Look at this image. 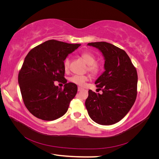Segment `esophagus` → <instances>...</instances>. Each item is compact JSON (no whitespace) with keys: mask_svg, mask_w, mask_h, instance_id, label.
<instances>
[{"mask_svg":"<svg viewBox=\"0 0 159 159\" xmlns=\"http://www.w3.org/2000/svg\"><path fill=\"white\" fill-rule=\"evenodd\" d=\"M82 89H83V88H80V87H79L78 89V91H81Z\"/></svg>","mask_w":159,"mask_h":159,"instance_id":"34e87169","label":"esophagus"}]
</instances>
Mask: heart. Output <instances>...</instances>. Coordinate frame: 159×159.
<instances>
[{
	"instance_id": "heart-1",
	"label": "heart",
	"mask_w": 159,
	"mask_h": 159,
	"mask_svg": "<svg viewBox=\"0 0 159 159\" xmlns=\"http://www.w3.org/2000/svg\"><path fill=\"white\" fill-rule=\"evenodd\" d=\"M81 57H82L85 63L88 64V70L92 75L97 74L99 71L100 68L99 66L96 63V57L95 56L88 52H85L81 54ZM70 60L69 57H66L64 61V68L66 71H68L70 68ZM88 80V77L86 75H75L72 76L70 78V81L72 83L76 85L82 86L85 84L86 81Z\"/></svg>"
}]
</instances>
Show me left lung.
Segmentation results:
<instances>
[{
    "label": "left lung",
    "mask_w": 159,
    "mask_h": 159,
    "mask_svg": "<svg viewBox=\"0 0 159 159\" xmlns=\"http://www.w3.org/2000/svg\"><path fill=\"white\" fill-rule=\"evenodd\" d=\"M88 45L102 53L105 71L95 81L103 93L89 89L85 105L93 121L110 125L121 121L135 102L137 72L123 50L106 42H91Z\"/></svg>",
    "instance_id": "8db88e82"
}]
</instances>
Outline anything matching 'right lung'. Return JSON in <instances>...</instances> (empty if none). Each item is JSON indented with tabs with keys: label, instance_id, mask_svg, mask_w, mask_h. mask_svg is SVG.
<instances>
[{
	"label": "right lung",
	"instance_id": "right-lung-1",
	"mask_svg": "<svg viewBox=\"0 0 159 159\" xmlns=\"http://www.w3.org/2000/svg\"><path fill=\"white\" fill-rule=\"evenodd\" d=\"M80 46L50 40L28 52L18 80L24 103L34 116L53 121L67 112L78 86L66 83L64 61ZM55 80L65 84L63 90L55 85Z\"/></svg>",
	"mask_w": 159,
	"mask_h": 159
}]
</instances>
